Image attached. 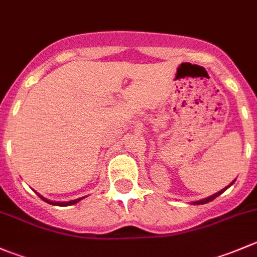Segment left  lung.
<instances>
[{"mask_svg": "<svg viewBox=\"0 0 257 257\" xmlns=\"http://www.w3.org/2000/svg\"><path fill=\"white\" fill-rule=\"evenodd\" d=\"M233 184V182H231V184L230 186H232ZM230 186H227V187H225V188L223 189H221V191H218L217 193H215V195H212V196H210V197H207V198H205V200H200V201H195V202H193V205H205V203H208V202H211V201H213L215 200L216 197H218V196L221 195V193H223V192L226 191V189L228 188V187Z\"/></svg>", "mask_w": 257, "mask_h": 257, "instance_id": "obj_1", "label": "left lung"}]
</instances>
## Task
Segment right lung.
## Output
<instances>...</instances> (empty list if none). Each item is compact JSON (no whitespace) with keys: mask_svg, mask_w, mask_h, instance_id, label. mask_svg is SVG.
Returning <instances> with one entry per match:
<instances>
[{"mask_svg":"<svg viewBox=\"0 0 257 257\" xmlns=\"http://www.w3.org/2000/svg\"><path fill=\"white\" fill-rule=\"evenodd\" d=\"M37 195H39V193H37ZM39 196H40V195H39ZM40 198H41L42 201H45V202L50 203V205H55V206H70V205H75V203H78L79 201H80V200H83L84 197H81V198H78V200L69 201V202H52V201H50V200H46V198H45V197H42V196H40Z\"/></svg>","mask_w":257,"mask_h":257,"instance_id":"right-lung-1","label":"right lung"}]
</instances>
